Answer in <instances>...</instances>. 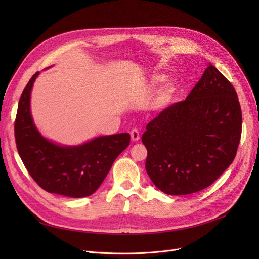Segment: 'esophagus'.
Returning <instances> with one entry per match:
<instances>
[{"mask_svg":"<svg viewBox=\"0 0 259 259\" xmlns=\"http://www.w3.org/2000/svg\"><path fill=\"white\" fill-rule=\"evenodd\" d=\"M130 135H131V140L133 142H137L140 140V132L138 129H132L130 132Z\"/></svg>","mask_w":259,"mask_h":259,"instance_id":"obj_1","label":"esophagus"}]
</instances>
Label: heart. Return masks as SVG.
<instances>
[{"label":"heart","instance_id":"obj_1","mask_svg":"<svg viewBox=\"0 0 259 259\" xmlns=\"http://www.w3.org/2000/svg\"><path fill=\"white\" fill-rule=\"evenodd\" d=\"M165 80V76L164 75H155L153 78H152V81L153 84H160L162 83V81ZM174 91V88L172 86H168L165 91H164V94H162V98L164 99H168L171 97V94L173 93Z\"/></svg>","mask_w":259,"mask_h":259}]
</instances>
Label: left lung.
Masks as SVG:
<instances>
[{
    "label": "left lung",
    "instance_id": "left-lung-1",
    "mask_svg": "<svg viewBox=\"0 0 259 259\" xmlns=\"http://www.w3.org/2000/svg\"><path fill=\"white\" fill-rule=\"evenodd\" d=\"M235 88L210 64L186 100L146 127V171L166 194L186 195L212 185L235 158L241 137Z\"/></svg>",
    "mask_w": 259,
    "mask_h": 259
}]
</instances>
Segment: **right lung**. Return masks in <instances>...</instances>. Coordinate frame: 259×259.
I'll return each mask as SVG.
<instances>
[{
	"label": "right lung",
	"instance_id": "right-lung-1",
	"mask_svg": "<svg viewBox=\"0 0 259 259\" xmlns=\"http://www.w3.org/2000/svg\"><path fill=\"white\" fill-rule=\"evenodd\" d=\"M38 72L23 90L15 121L18 152L27 171L45 191L86 197L101 186L115 158L130 144L129 133L106 135L84 145L63 147L43 138L30 113V92Z\"/></svg>",
	"mask_w": 259,
	"mask_h": 259
}]
</instances>
